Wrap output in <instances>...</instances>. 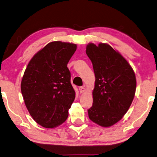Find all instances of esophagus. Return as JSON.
<instances>
[{"mask_svg": "<svg viewBox=\"0 0 157 157\" xmlns=\"http://www.w3.org/2000/svg\"><path fill=\"white\" fill-rule=\"evenodd\" d=\"M79 93H83L85 91V88H84V86H80L79 88Z\"/></svg>", "mask_w": 157, "mask_h": 157, "instance_id": "34e87169", "label": "esophagus"}]
</instances>
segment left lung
<instances>
[{
  "instance_id": "1",
  "label": "left lung",
  "mask_w": 157,
  "mask_h": 157,
  "mask_svg": "<svg viewBox=\"0 0 157 157\" xmlns=\"http://www.w3.org/2000/svg\"><path fill=\"white\" fill-rule=\"evenodd\" d=\"M86 53L95 76L93 106L88 117L102 127H110L129 109L136 91V77L127 60L106 43H89Z\"/></svg>"
}]
</instances>
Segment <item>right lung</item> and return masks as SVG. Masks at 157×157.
I'll list each match as a JSON object with an SVG mask.
<instances>
[{
    "label": "right lung",
    "instance_id": "obj_1",
    "mask_svg": "<svg viewBox=\"0 0 157 157\" xmlns=\"http://www.w3.org/2000/svg\"><path fill=\"white\" fill-rule=\"evenodd\" d=\"M77 45L51 42L34 55L21 82L25 104L36 123L47 128L61 125L75 98L67 64Z\"/></svg>",
    "mask_w": 157,
    "mask_h": 157
}]
</instances>
